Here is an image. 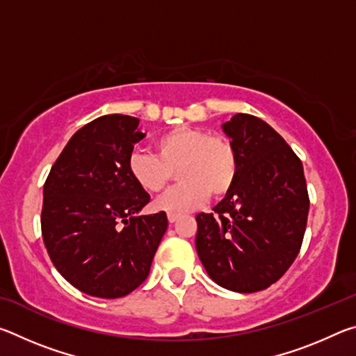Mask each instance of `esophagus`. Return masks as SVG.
<instances>
[{
    "mask_svg": "<svg viewBox=\"0 0 356 356\" xmlns=\"http://www.w3.org/2000/svg\"><path fill=\"white\" fill-rule=\"evenodd\" d=\"M179 220V213H168V221L176 222Z\"/></svg>",
    "mask_w": 356,
    "mask_h": 356,
    "instance_id": "34e87169",
    "label": "esophagus"
}]
</instances>
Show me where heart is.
Returning a JSON list of instances; mask_svg holds the SVG:
<instances>
[{
    "label": "heart",
    "instance_id": "heart-1",
    "mask_svg": "<svg viewBox=\"0 0 356 356\" xmlns=\"http://www.w3.org/2000/svg\"><path fill=\"white\" fill-rule=\"evenodd\" d=\"M155 153L131 152L129 174L147 193H161L177 170L180 184L156 201V209L180 213L201 207L209 196L222 197L238 177V152L234 143L206 129L179 125L155 140Z\"/></svg>",
    "mask_w": 356,
    "mask_h": 356
}]
</instances>
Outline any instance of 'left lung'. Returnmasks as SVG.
Instances as JSON below:
<instances>
[{"mask_svg":"<svg viewBox=\"0 0 356 356\" xmlns=\"http://www.w3.org/2000/svg\"><path fill=\"white\" fill-rule=\"evenodd\" d=\"M238 152V177L212 213H197L196 251L210 278L240 293L264 291L298 256L309 212L301 160L252 114L222 124Z\"/></svg>","mask_w":356,"mask_h":356,"instance_id":"obj_1","label":"left lung"}]
</instances>
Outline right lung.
I'll return each instance as SVG.
<instances>
[{
  "label": "right lung",
  "instance_id": "right-lung-1",
  "mask_svg": "<svg viewBox=\"0 0 356 356\" xmlns=\"http://www.w3.org/2000/svg\"><path fill=\"white\" fill-rule=\"evenodd\" d=\"M140 119L106 114L65 144L44 185L40 226L53 265L92 297L119 298L147 278L166 232L165 212L136 213L150 201L127 161L144 134Z\"/></svg>",
  "mask_w": 356,
  "mask_h": 356
}]
</instances>
